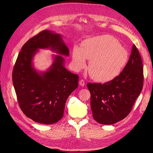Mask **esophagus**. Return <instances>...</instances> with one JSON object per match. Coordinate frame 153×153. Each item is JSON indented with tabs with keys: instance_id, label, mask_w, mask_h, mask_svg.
<instances>
[{
	"instance_id": "1",
	"label": "esophagus",
	"mask_w": 153,
	"mask_h": 153,
	"mask_svg": "<svg viewBox=\"0 0 153 153\" xmlns=\"http://www.w3.org/2000/svg\"><path fill=\"white\" fill-rule=\"evenodd\" d=\"M79 85H81V86H82V87L84 86V85H85V81H84L83 79H81L79 81Z\"/></svg>"
}]
</instances>
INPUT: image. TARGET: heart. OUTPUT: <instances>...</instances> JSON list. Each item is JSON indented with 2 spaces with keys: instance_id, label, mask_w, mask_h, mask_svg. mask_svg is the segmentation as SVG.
Masks as SVG:
<instances>
[{
  "instance_id": "b5f03b06",
  "label": "heart",
  "mask_w": 153,
  "mask_h": 153,
  "mask_svg": "<svg viewBox=\"0 0 153 153\" xmlns=\"http://www.w3.org/2000/svg\"><path fill=\"white\" fill-rule=\"evenodd\" d=\"M89 60L88 71L96 82L106 83L121 74L128 60V53L118 41L110 35H101L83 41L81 47L75 45L72 63L75 69L82 70Z\"/></svg>"
}]
</instances>
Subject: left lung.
I'll return each instance as SVG.
<instances>
[{
    "instance_id": "1",
    "label": "left lung",
    "mask_w": 153,
    "mask_h": 153,
    "mask_svg": "<svg viewBox=\"0 0 153 153\" xmlns=\"http://www.w3.org/2000/svg\"><path fill=\"white\" fill-rule=\"evenodd\" d=\"M143 85V66L135 45L126 66L119 76L110 82L87 83L91 93L93 118L100 124H114L131 112Z\"/></svg>"
}]
</instances>
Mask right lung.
<instances>
[{
	"instance_id": "right-lung-1",
	"label": "right lung",
	"mask_w": 153,
	"mask_h": 153,
	"mask_svg": "<svg viewBox=\"0 0 153 153\" xmlns=\"http://www.w3.org/2000/svg\"><path fill=\"white\" fill-rule=\"evenodd\" d=\"M50 48L69 56L60 34L44 30L29 39L22 48L14 64L12 82L22 112L33 121L53 124L62 118L65 104L78 86L79 76L64 67V58L55 55L51 68L38 72L32 60L38 49Z\"/></svg>"
}]
</instances>
